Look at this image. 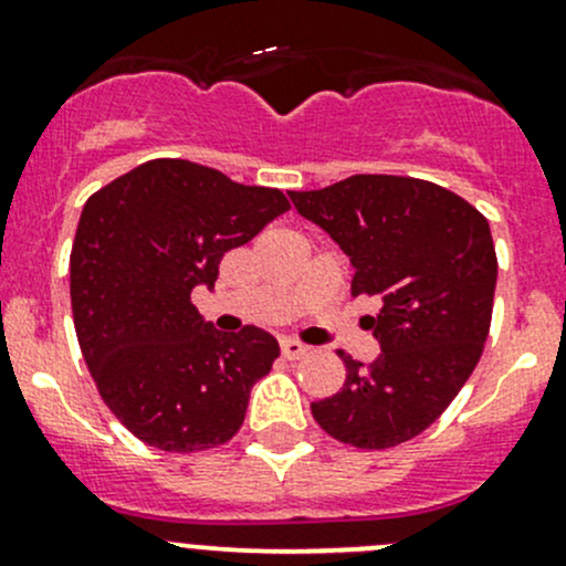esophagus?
<instances>
[{"label":"esophagus","mask_w":566,"mask_h":566,"mask_svg":"<svg viewBox=\"0 0 566 566\" xmlns=\"http://www.w3.org/2000/svg\"><path fill=\"white\" fill-rule=\"evenodd\" d=\"M308 353V347L306 344H301V342H295V338H284L282 342V355L287 360H298V358H303V355Z\"/></svg>","instance_id":"34e87169"}]
</instances>
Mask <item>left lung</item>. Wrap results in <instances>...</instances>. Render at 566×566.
Masks as SVG:
<instances>
[{
  "instance_id": "left-lung-1",
  "label": "left lung",
  "mask_w": 566,
  "mask_h": 566,
  "mask_svg": "<svg viewBox=\"0 0 566 566\" xmlns=\"http://www.w3.org/2000/svg\"><path fill=\"white\" fill-rule=\"evenodd\" d=\"M290 200L349 258L353 295L382 303L368 317L382 353L368 366L338 353L347 379L312 403L314 420L360 450L409 442L450 407L483 355L499 271L488 219L409 176H349Z\"/></svg>"
}]
</instances>
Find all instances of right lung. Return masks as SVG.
<instances>
[{"mask_svg": "<svg viewBox=\"0 0 566 566\" xmlns=\"http://www.w3.org/2000/svg\"><path fill=\"white\" fill-rule=\"evenodd\" d=\"M290 200L187 159H151L94 192L70 254V298L99 396L140 442L165 453L219 448L279 344L247 325L222 333L192 303L224 252L252 241Z\"/></svg>", "mask_w": 566, "mask_h": 566, "instance_id": "add662e5", "label": "right lung"}]
</instances>
